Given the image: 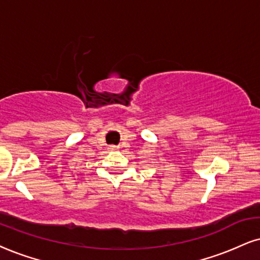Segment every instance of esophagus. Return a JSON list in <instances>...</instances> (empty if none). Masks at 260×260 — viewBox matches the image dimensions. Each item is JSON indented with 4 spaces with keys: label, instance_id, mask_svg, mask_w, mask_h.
<instances>
[{
    "label": "esophagus",
    "instance_id": "obj_1",
    "mask_svg": "<svg viewBox=\"0 0 260 260\" xmlns=\"http://www.w3.org/2000/svg\"><path fill=\"white\" fill-rule=\"evenodd\" d=\"M109 150H110V151H116L117 148L115 145H111V146H109Z\"/></svg>",
    "mask_w": 260,
    "mask_h": 260
}]
</instances>
